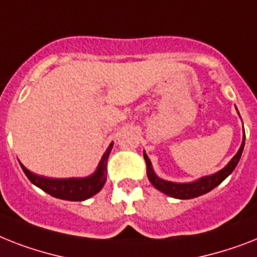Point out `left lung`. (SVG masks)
I'll list each match as a JSON object with an SVG mask.
<instances>
[{
    "mask_svg": "<svg viewBox=\"0 0 257 257\" xmlns=\"http://www.w3.org/2000/svg\"><path fill=\"white\" fill-rule=\"evenodd\" d=\"M244 141H245V135H244L243 137V143H241L240 149H239V152L233 156V158L228 162V165H227L226 168L222 169V170H219L218 173L212 174V176L203 177V178L198 179L195 182L190 183H174L158 178V177L154 174L153 169H152L150 160L148 158L145 152H144V158H145V162H147L148 178H149L150 183H152L156 189L162 191V193L169 195V197L177 198V199H191V198L203 195V194L211 191L214 187L218 186L219 183H222L223 181L233 172V169L236 168L237 162H239V160H240L241 157V153H243Z\"/></svg>",
    "mask_w": 257,
    "mask_h": 257,
    "instance_id": "obj_1",
    "label": "left lung"
}]
</instances>
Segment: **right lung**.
<instances>
[{"mask_svg":"<svg viewBox=\"0 0 257 257\" xmlns=\"http://www.w3.org/2000/svg\"><path fill=\"white\" fill-rule=\"evenodd\" d=\"M112 147H113V144H110L107 152L104 153L97 170L92 176L87 177V178H43V177L29 172L22 164H21V168L27 178L30 179L31 183H34L35 186H38L39 189H42L50 195L59 198V199H64V201H84V199H88L95 195L96 193H99L107 181V164Z\"/></svg>","mask_w":257,"mask_h":257,"instance_id":"add662e5","label":"right lung"}]
</instances>
